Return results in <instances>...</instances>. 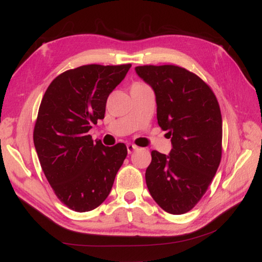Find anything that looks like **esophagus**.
I'll return each mask as SVG.
<instances>
[{"instance_id":"esophagus-1","label":"esophagus","mask_w":262,"mask_h":262,"mask_svg":"<svg viewBox=\"0 0 262 262\" xmlns=\"http://www.w3.org/2000/svg\"><path fill=\"white\" fill-rule=\"evenodd\" d=\"M126 149H128V153L129 154H132L134 150L138 149V146L134 145V144H128V145H126Z\"/></svg>"}]
</instances>
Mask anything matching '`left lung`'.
<instances>
[{"label": "left lung", "instance_id": "8db88e82", "mask_svg": "<svg viewBox=\"0 0 262 262\" xmlns=\"http://www.w3.org/2000/svg\"><path fill=\"white\" fill-rule=\"evenodd\" d=\"M154 91L157 122L171 140L168 155L152 150L145 171L148 191L170 214L191 210L207 192L222 155L217 99L199 76L176 66L137 67Z\"/></svg>", "mask_w": 262, "mask_h": 262}]
</instances>
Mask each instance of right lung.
<instances>
[{
	"mask_svg": "<svg viewBox=\"0 0 262 262\" xmlns=\"http://www.w3.org/2000/svg\"><path fill=\"white\" fill-rule=\"evenodd\" d=\"M130 68L90 64L69 70L43 95L34 144L47 180L71 210L92 211L104 202L128 154L123 143L105 146L89 131L104 119L109 94Z\"/></svg>",
	"mask_w": 262,
	"mask_h": 262,
	"instance_id": "1",
	"label": "right lung"
}]
</instances>
